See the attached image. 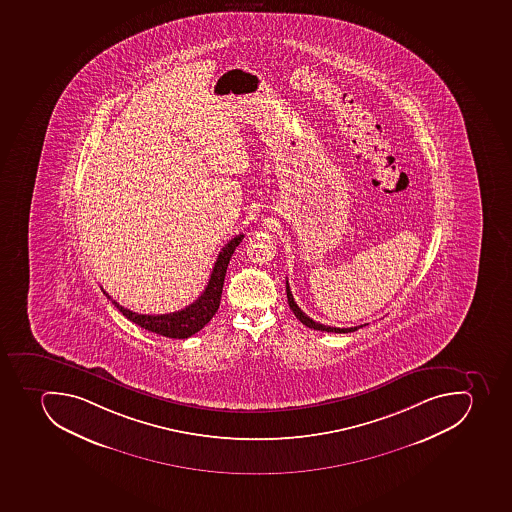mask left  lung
Masks as SVG:
<instances>
[{"label":"left lung","mask_w":512,"mask_h":512,"mask_svg":"<svg viewBox=\"0 0 512 512\" xmlns=\"http://www.w3.org/2000/svg\"><path fill=\"white\" fill-rule=\"evenodd\" d=\"M287 298H288V305H290V310L295 313V316H297L298 319H300L301 323L305 324L306 327H310V329H314V331H324V332H335V334H347V332H355L360 329V327L363 326H355V327H331V326H324V324L316 323V321H313V319L310 318V316H306L303 311H301V308H298L297 303H295V300H293L292 292H290V285H288L287 280Z\"/></svg>","instance_id":"obj_1"}]
</instances>
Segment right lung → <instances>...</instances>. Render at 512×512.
Instances as JSON below:
<instances>
[{"instance_id":"right-lung-1","label":"right lung","mask_w":512,"mask_h":512,"mask_svg":"<svg viewBox=\"0 0 512 512\" xmlns=\"http://www.w3.org/2000/svg\"><path fill=\"white\" fill-rule=\"evenodd\" d=\"M243 233L238 237L232 238L228 241L227 245L222 248L217 261H215L214 269H212L211 277L207 282L204 292L198 300L186 306L185 310L175 311L170 314H139L134 311L123 308L120 303L112 300L113 305L118 308L125 318H128L131 323L138 324L146 331L154 332V334L164 335L168 339H188L191 335L201 331L202 327L206 326L214 314L219 310L220 298H222V288H224L225 274H227L228 262L232 258L233 251L237 250L243 240Z\"/></svg>"}]
</instances>
